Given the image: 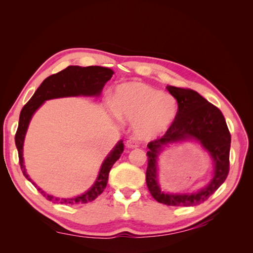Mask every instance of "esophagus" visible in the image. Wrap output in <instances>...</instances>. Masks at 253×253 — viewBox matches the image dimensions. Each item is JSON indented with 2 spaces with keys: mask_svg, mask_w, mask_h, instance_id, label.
<instances>
[{
  "mask_svg": "<svg viewBox=\"0 0 253 253\" xmlns=\"http://www.w3.org/2000/svg\"><path fill=\"white\" fill-rule=\"evenodd\" d=\"M138 146H139V143L136 140H133V139H129V140L126 141V147L127 148H136Z\"/></svg>",
  "mask_w": 253,
  "mask_h": 253,
  "instance_id": "1",
  "label": "esophagus"
}]
</instances>
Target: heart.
Returning <instances> with one entry per match:
<instances>
[{"label": "heart", "mask_w": 253, "mask_h": 253, "mask_svg": "<svg viewBox=\"0 0 253 253\" xmlns=\"http://www.w3.org/2000/svg\"><path fill=\"white\" fill-rule=\"evenodd\" d=\"M113 105L118 116L132 122L135 135L144 140L168 130L177 113V101L173 95L142 83L120 85Z\"/></svg>", "instance_id": "b5f03b06"}]
</instances>
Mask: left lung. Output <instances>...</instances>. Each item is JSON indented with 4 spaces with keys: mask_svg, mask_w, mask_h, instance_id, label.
Returning a JSON list of instances; mask_svg holds the SVG:
<instances>
[{
    "mask_svg": "<svg viewBox=\"0 0 253 253\" xmlns=\"http://www.w3.org/2000/svg\"><path fill=\"white\" fill-rule=\"evenodd\" d=\"M177 100L175 120L162 137L149 142L146 181L151 196L160 203L170 207H193L207 201L221 186L229 173L230 132L218 107L210 103L197 91L168 85ZM188 136L200 140L214 160V176L204 190L191 195H168L160 191L156 179L157 154L164 144Z\"/></svg>",
    "mask_w": 253,
    "mask_h": 253,
    "instance_id": "8db88e82",
    "label": "left lung"
}]
</instances>
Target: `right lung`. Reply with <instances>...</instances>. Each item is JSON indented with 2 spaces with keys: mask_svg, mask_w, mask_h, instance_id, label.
I'll return each mask as SVG.
<instances>
[{
  "mask_svg": "<svg viewBox=\"0 0 253 253\" xmlns=\"http://www.w3.org/2000/svg\"><path fill=\"white\" fill-rule=\"evenodd\" d=\"M113 74L114 73H113L112 69L101 66H68L67 68L63 69L62 72L51 75V76L45 78L43 83L40 84V87L37 89L35 94L31 96V99L24 105L19 115L18 128L15 135V143L18 151L21 171H23L24 176L29 181L32 182L29 176L26 173V169L24 165L23 144L27 128H28L29 122L32 115H34V113L39 109L45 100L74 95H99L102 89H103L105 83L109 82ZM123 151L124 144L123 141H120L116 144L114 150L109 154V157L105 159L104 163L102 164L100 174L95 184L90 188V190H88L82 196L72 199H60L46 195L39 187L37 189L42 196L46 198V200H50L54 203L56 202L61 204H72V206H74V204L88 203L93 201L105 189L112 166L120 159ZM32 185L37 187L35 182H32Z\"/></svg>",
  "mask_w": 253,
  "mask_h": 253,
  "instance_id": "add662e5",
  "label": "right lung"
}]
</instances>
